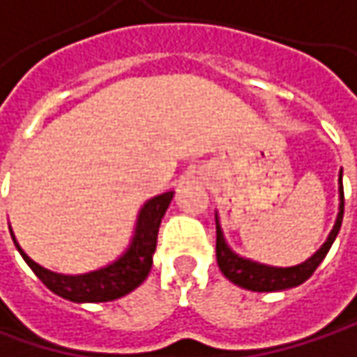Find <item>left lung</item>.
Masks as SVG:
<instances>
[{"label":"left lung","instance_id":"8db88e82","mask_svg":"<svg viewBox=\"0 0 357 357\" xmlns=\"http://www.w3.org/2000/svg\"><path fill=\"white\" fill-rule=\"evenodd\" d=\"M342 219H344V185H342V172H340V213H337V219H335V225L331 229L328 241L319 247V251L315 255H312L301 265L269 267V265H261V263L243 259L237 253H233L229 249V245L225 243L219 219L215 217V221H217V263H219V269L223 271V275L229 281H233L235 285H239L243 289H249V291H281V289L297 287L313 275V271L319 267V263L328 255L331 243L335 241L337 233H340Z\"/></svg>","mask_w":357,"mask_h":357}]
</instances>
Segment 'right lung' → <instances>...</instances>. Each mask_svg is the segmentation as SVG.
<instances>
[{"instance_id":"1","label":"right lung","mask_w":357,"mask_h":357,"mask_svg":"<svg viewBox=\"0 0 357 357\" xmlns=\"http://www.w3.org/2000/svg\"><path fill=\"white\" fill-rule=\"evenodd\" d=\"M170 201H172V190L151 199L138 215V223H136V231H134L128 251L114 263L102 267L98 271L84 273V275H62V273L44 269L42 265L31 261L22 251L13 233H11V239L15 243L20 255L29 265V269L40 277V281L50 291L76 303L112 301L122 295L130 294L149 277L152 267V253L156 249L158 227L169 208Z\"/></svg>"}]
</instances>
